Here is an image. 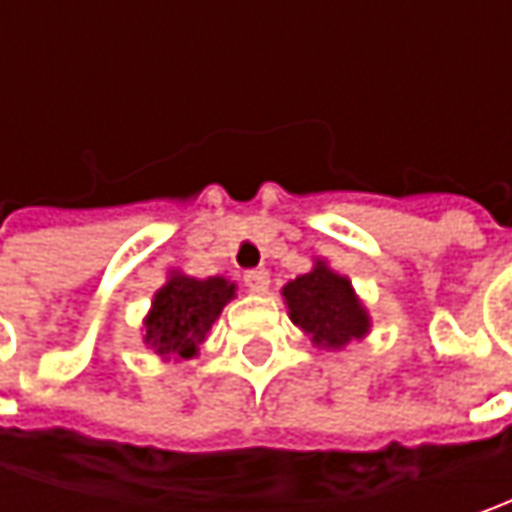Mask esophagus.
<instances>
[{
  "label": "esophagus",
  "mask_w": 512,
  "mask_h": 512,
  "mask_svg": "<svg viewBox=\"0 0 512 512\" xmlns=\"http://www.w3.org/2000/svg\"><path fill=\"white\" fill-rule=\"evenodd\" d=\"M245 287L250 290V293H267V287H270V273H267L265 267H259V270H247Z\"/></svg>",
  "instance_id": "34e87169"
}]
</instances>
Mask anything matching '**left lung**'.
<instances>
[{
  "label": "left lung",
  "mask_w": 512,
  "mask_h": 512,
  "mask_svg": "<svg viewBox=\"0 0 512 512\" xmlns=\"http://www.w3.org/2000/svg\"><path fill=\"white\" fill-rule=\"evenodd\" d=\"M290 322L322 350H344L370 333V313L350 279L336 273L325 259L282 287Z\"/></svg>",
  "instance_id": "1"
}]
</instances>
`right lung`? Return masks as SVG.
Segmentation results:
<instances>
[{
	"label": "right lung",
	"instance_id": "add662e5",
	"mask_svg": "<svg viewBox=\"0 0 512 512\" xmlns=\"http://www.w3.org/2000/svg\"><path fill=\"white\" fill-rule=\"evenodd\" d=\"M230 299H236V285L225 276L193 279L170 270L168 282L153 293L142 322V342L165 362L196 359Z\"/></svg>",
	"mask_w": 512,
	"mask_h": 512
}]
</instances>
